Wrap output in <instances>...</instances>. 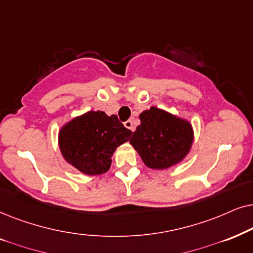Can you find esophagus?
Here are the masks:
<instances>
[{"label":"esophagus","instance_id":"34e87169","mask_svg":"<svg viewBox=\"0 0 253 253\" xmlns=\"http://www.w3.org/2000/svg\"><path fill=\"white\" fill-rule=\"evenodd\" d=\"M124 125H125V127H126V128L130 129V130H132V132H134V129H135V127H134V124H133L132 120L125 121Z\"/></svg>","mask_w":253,"mask_h":253}]
</instances>
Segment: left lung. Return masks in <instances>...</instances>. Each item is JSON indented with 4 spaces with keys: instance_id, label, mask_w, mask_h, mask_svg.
<instances>
[{
    "instance_id": "1",
    "label": "left lung",
    "mask_w": 253,
    "mask_h": 253,
    "mask_svg": "<svg viewBox=\"0 0 253 253\" xmlns=\"http://www.w3.org/2000/svg\"><path fill=\"white\" fill-rule=\"evenodd\" d=\"M141 124L129 143L153 170H166L183 162L194 141L192 124L163 109L151 106L140 113Z\"/></svg>"
}]
</instances>
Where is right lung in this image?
Wrapping results in <instances>:
<instances>
[{
  "mask_svg": "<svg viewBox=\"0 0 253 253\" xmlns=\"http://www.w3.org/2000/svg\"><path fill=\"white\" fill-rule=\"evenodd\" d=\"M130 135L114 114L87 111L62 125L58 143L69 166L87 176H100L110 170L114 151Z\"/></svg>",
  "mask_w": 253,
  "mask_h": 253,
  "instance_id": "right-lung-1",
  "label": "right lung"
}]
</instances>
